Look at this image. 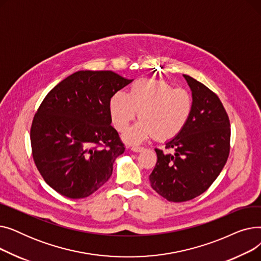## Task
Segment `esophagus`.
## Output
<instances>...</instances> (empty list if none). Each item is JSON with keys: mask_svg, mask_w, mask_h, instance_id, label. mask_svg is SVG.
Wrapping results in <instances>:
<instances>
[{"mask_svg": "<svg viewBox=\"0 0 261 261\" xmlns=\"http://www.w3.org/2000/svg\"><path fill=\"white\" fill-rule=\"evenodd\" d=\"M143 149H144V148L141 147V146H136V145L131 146V150H132V151H134V152H140V151H142Z\"/></svg>", "mask_w": 261, "mask_h": 261, "instance_id": "1", "label": "esophagus"}]
</instances>
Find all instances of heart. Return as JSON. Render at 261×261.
I'll list each match as a JSON object with an SVG mask.
<instances>
[{"instance_id":"obj_1","label":"heart","mask_w":261,"mask_h":261,"mask_svg":"<svg viewBox=\"0 0 261 261\" xmlns=\"http://www.w3.org/2000/svg\"><path fill=\"white\" fill-rule=\"evenodd\" d=\"M193 109V96L187 90L152 78L136 80L127 95L116 92L109 102L112 123L118 131L126 130L139 111L141 119L123 134V140L130 143L152 135L159 140L174 138L186 126Z\"/></svg>"}]
</instances>
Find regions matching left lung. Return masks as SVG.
<instances>
[{
	"instance_id": "left-lung-1",
	"label": "left lung",
	"mask_w": 261,
	"mask_h": 261,
	"mask_svg": "<svg viewBox=\"0 0 261 261\" xmlns=\"http://www.w3.org/2000/svg\"><path fill=\"white\" fill-rule=\"evenodd\" d=\"M191 90L194 109L184 129L166 142L165 153L155 148L158 161L149 181L171 202L194 199L214 183L229 154L230 125L218 96L198 80L183 75Z\"/></svg>"
}]
</instances>
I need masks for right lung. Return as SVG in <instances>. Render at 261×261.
<instances>
[{
	"label": "right lung",
	"mask_w": 261,
	"mask_h": 261,
	"mask_svg": "<svg viewBox=\"0 0 261 261\" xmlns=\"http://www.w3.org/2000/svg\"><path fill=\"white\" fill-rule=\"evenodd\" d=\"M132 81L112 71H78L40 105L31 128L33 158L60 195L87 198L110 179L125 147L111 126L109 102Z\"/></svg>",
	"instance_id": "right-lung-1"
}]
</instances>
